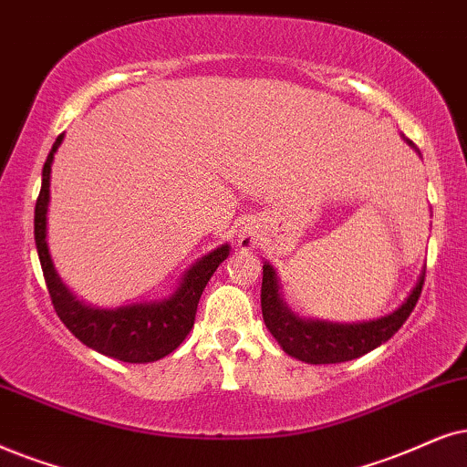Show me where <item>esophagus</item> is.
<instances>
[{
	"instance_id": "34e87169",
	"label": "esophagus",
	"mask_w": 467,
	"mask_h": 467,
	"mask_svg": "<svg viewBox=\"0 0 467 467\" xmlns=\"http://www.w3.org/2000/svg\"><path fill=\"white\" fill-rule=\"evenodd\" d=\"M237 241L244 250H252V247H256L258 241H261V228H258L256 223H245V226L239 230Z\"/></svg>"
}]
</instances>
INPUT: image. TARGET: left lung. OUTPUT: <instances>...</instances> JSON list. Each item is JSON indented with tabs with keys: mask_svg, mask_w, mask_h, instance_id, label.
Masks as SVG:
<instances>
[{
	"mask_svg": "<svg viewBox=\"0 0 467 467\" xmlns=\"http://www.w3.org/2000/svg\"><path fill=\"white\" fill-rule=\"evenodd\" d=\"M405 141L411 149H416L407 138ZM422 285L424 271L416 280V286L407 295L405 302L386 317L359 323L321 321V318L299 317L288 308L285 297H282L280 280H277L274 265L265 261L261 308L265 326L288 356L302 359L306 364H338L364 356V353L373 351L383 342L390 340L414 310Z\"/></svg>",
	"mask_w": 467,
	"mask_h": 467,
	"instance_id": "8db88e82",
	"label": "left lung"
}]
</instances>
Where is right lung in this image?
<instances>
[{
    "instance_id": "obj_1",
    "label": "right lung",
    "mask_w": 467,
    "mask_h": 467,
    "mask_svg": "<svg viewBox=\"0 0 467 467\" xmlns=\"http://www.w3.org/2000/svg\"><path fill=\"white\" fill-rule=\"evenodd\" d=\"M64 133L57 135L56 144L47 155L43 168V187H40L36 211H34V239L43 267L47 288H49L53 308L68 332L75 334L86 347L116 358L129 364L157 362L172 353L187 334L192 332L196 308L206 282L215 274V269L226 261L230 245L223 244L202 258H198L185 274L170 297L155 299V302L127 304L118 308H97L77 299V295L64 285L62 277L53 267L49 244H47V213H49V187H51V165L57 149H60Z\"/></svg>"
}]
</instances>
